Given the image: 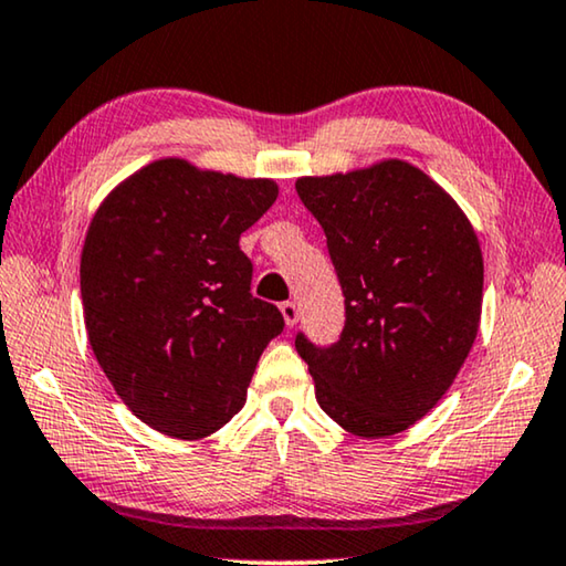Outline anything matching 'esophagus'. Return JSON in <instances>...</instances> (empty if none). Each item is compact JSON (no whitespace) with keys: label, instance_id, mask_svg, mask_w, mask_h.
I'll use <instances>...</instances> for the list:
<instances>
[{"label":"esophagus","instance_id":"esophagus-1","mask_svg":"<svg viewBox=\"0 0 566 566\" xmlns=\"http://www.w3.org/2000/svg\"><path fill=\"white\" fill-rule=\"evenodd\" d=\"M281 314H283L285 326H296V322H298V308H296V303H293V301L281 303Z\"/></svg>","mask_w":566,"mask_h":566}]
</instances>
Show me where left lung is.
Wrapping results in <instances>:
<instances>
[{
  "label": "left lung",
  "mask_w": 566,
  "mask_h": 566,
  "mask_svg": "<svg viewBox=\"0 0 566 566\" xmlns=\"http://www.w3.org/2000/svg\"><path fill=\"white\" fill-rule=\"evenodd\" d=\"M296 191L324 227L347 311L332 347L296 337L318 406L355 437L406 431L439 403L478 337V234L408 160L303 176Z\"/></svg>",
  "instance_id": "obj_1"
}]
</instances>
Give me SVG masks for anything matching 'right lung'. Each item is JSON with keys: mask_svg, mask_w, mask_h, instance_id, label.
Wrapping results in <instances>:
<instances>
[{"mask_svg": "<svg viewBox=\"0 0 566 566\" xmlns=\"http://www.w3.org/2000/svg\"><path fill=\"white\" fill-rule=\"evenodd\" d=\"M277 199L273 178L160 158L106 193L81 250L88 344L117 396L166 437L222 429L248 400L273 303L252 298L240 234Z\"/></svg>", "mask_w": 566, "mask_h": 566, "instance_id": "add662e5", "label": "right lung"}]
</instances>
